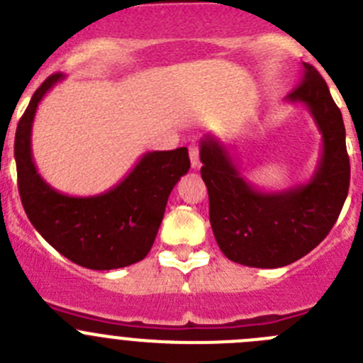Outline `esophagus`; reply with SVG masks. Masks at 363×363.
Returning a JSON list of instances; mask_svg holds the SVG:
<instances>
[{
  "label": "esophagus",
  "instance_id": "34e87169",
  "mask_svg": "<svg viewBox=\"0 0 363 363\" xmlns=\"http://www.w3.org/2000/svg\"><path fill=\"white\" fill-rule=\"evenodd\" d=\"M189 159H191V168L199 170L201 168V157H199L197 145H189Z\"/></svg>",
  "mask_w": 363,
  "mask_h": 363
}]
</instances>
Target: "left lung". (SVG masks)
<instances>
[{
	"label": "left lung",
	"mask_w": 363,
	"mask_h": 363,
	"mask_svg": "<svg viewBox=\"0 0 363 363\" xmlns=\"http://www.w3.org/2000/svg\"><path fill=\"white\" fill-rule=\"evenodd\" d=\"M286 100L306 105L323 134L319 166L308 184L262 191L240 174L223 143L213 135L201 141L213 235L225 258L240 265L277 269L306 256L331 231L350 191L344 120L319 71L304 64L303 80Z\"/></svg>",
	"instance_id": "left-lung-1"
}]
</instances>
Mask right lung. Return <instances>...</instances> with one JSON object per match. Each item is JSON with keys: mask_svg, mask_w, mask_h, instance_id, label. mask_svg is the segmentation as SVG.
Listing matches in <instances>:
<instances>
[{"mask_svg": "<svg viewBox=\"0 0 363 363\" xmlns=\"http://www.w3.org/2000/svg\"><path fill=\"white\" fill-rule=\"evenodd\" d=\"M64 79L40 84L13 141L23 208L33 228L62 256L91 270L134 265L150 252L172 189L189 170L188 148L147 152L130 174L93 197H69L46 184L32 157V123L43 96Z\"/></svg>", "mask_w": 363, "mask_h": 363, "instance_id": "right-lung-1", "label": "right lung"}]
</instances>
